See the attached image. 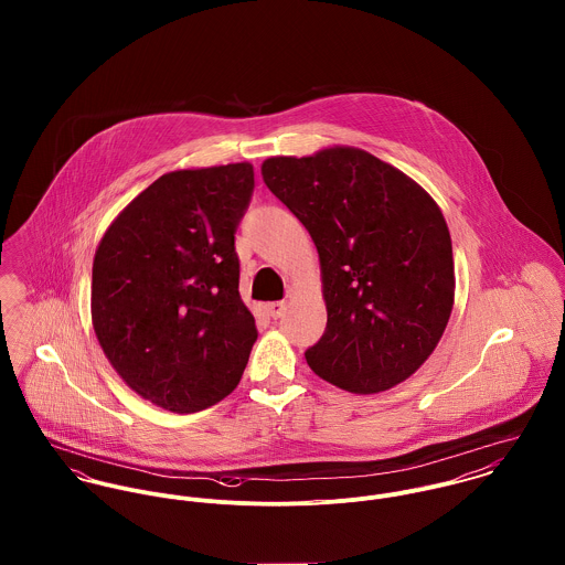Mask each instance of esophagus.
<instances>
[{"mask_svg":"<svg viewBox=\"0 0 565 565\" xmlns=\"http://www.w3.org/2000/svg\"><path fill=\"white\" fill-rule=\"evenodd\" d=\"M285 311H287V305H285V302H269V305H267V313H269L274 320L282 318Z\"/></svg>","mask_w":565,"mask_h":565,"instance_id":"1","label":"esophagus"}]
</instances>
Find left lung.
Here are the masks:
<instances>
[{"mask_svg": "<svg viewBox=\"0 0 565 565\" xmlns=\"http://www.w3.org/2000/svg\"><path fill=\"white\" fill-rule=\"evenodd\" d=\"M260 171L320 254L328 320L305 352L311 370L354 394L403 383L439 343L455 302L439 206L403 171L356 148L276 157Z\"/></svg>", "mask_w": 565, "mask_h": 565, "instance_id": "8db88e82", "label": "left lung"}]
</instances>
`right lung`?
Wrapping results in <instances>:
<instances>
[{
  "label": "right lung",
  "mask_w": 565,
  "mask_h": 565,
  "mask_svg": "<svg viewBox=\"0 0 565 565\" xmlns=\"http://www.w3.org/2000/svg\"><path fill=\"white\" fill-rule=\"evenodd\" d=\"M249 162L164 173L110 224L93 260L90 316L117 374L146 401L195 413L242 381L256 341L235 233Z\"/></svg>",
  "instance_id": "obj_1"
}]
</instances>
